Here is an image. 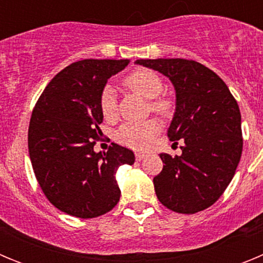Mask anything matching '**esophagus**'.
I'll list each match as a JSON object with an SVG mask.
<instances>
[{
    "instance_id": "1",
    "label": "esophagus",
    "mask_w": 263,
    "mask_h": 263,
    "mask_svg": "<svg viewBox=\"0 0 263 263\" xmlns=\"http://www.w3.org/2000/svg\"><path fill=\"white\" fill-rule=\"evenodd\" d=\"M146 157H147V155L143 154V153H136V159L137 160H142V159H145Z\"/></svg>"
}]
</instances>
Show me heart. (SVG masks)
Masks as SVG:
<instances>
[{"label":"heart","mask_w":263,"mask_h":263,"mask_svg":"<svg viewBox=\"0 0 263 263\" xmlns=\"http://www.w3.org/2000/svg\"><path fill=\"white\" fill-rule=\"evenodd\" d=\"M124 84L136 93L147 100H152V109L162 116H168L173 110V103L167 97H160L163 92V80L157 72L147 68H138L132 72L124 80ZM100 109L105 120H115L117 116L116 95L110 87H105L100 97ZM158 121L147 120L142 122H125L116 133L120 143L127 147L143 150L152 145L153 139L159 133Z\"/></svg>","instance_id":"obj_1"}]
</instances>
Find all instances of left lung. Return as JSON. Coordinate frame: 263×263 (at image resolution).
Masks as SVG:
<instances>
[{
  "instance_id": "left-lung-1",
  "label": "left lung",
  "mask_w": 263,
  "mask_h": 263,
  "mask_svg": "<svg viewBox=\"0 0 263 263\" xmlns=\"http://www.w3.org/2000/svg\"><path fill=\"white\" fill-rule=\"evenodd\" d=\"M136 64L171 80L176 108L167 136L183 141L182 155H159L154 178L159 201L178 213H196L215 204L233 179L242 153L241 113L224 81L195 60L138 59Z\"/></svg>"
}]
</instances>
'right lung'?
Returning <instances> with one entry per match:
<instances>
[{"mask_svg": "<svg viewBox=\"0 0 263 263\" xmlns=\"http://www.w3.org/2000/svg\"><path fill=\"white\" fill-rule=\"evenodd\" d=\"M127 64V59L72 63L48 83L32 110V170L48 201L67 215L93 218L120 201L116 173L122 164L134 163V153L117 143L104 153L93 147L104 118L101 92L108 79Z\"/></svg>", "mask_w": 263, "mask_h": 263, "instance_id": "1", "label": "right lung"}]
</instances>
